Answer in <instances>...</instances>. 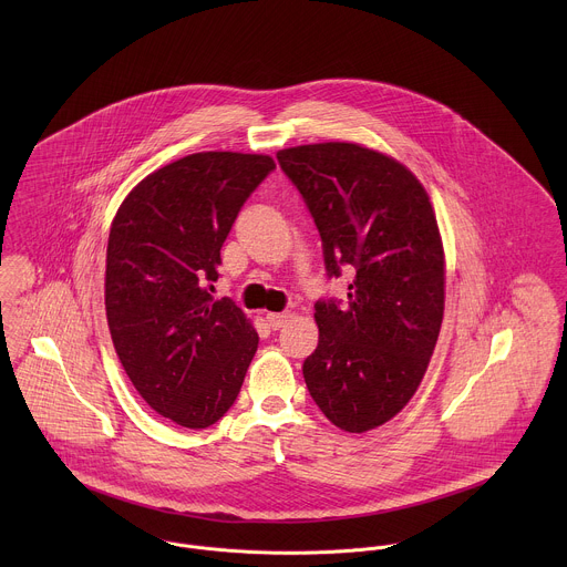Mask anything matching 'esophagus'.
Returning <instances> with one entry per match:
<instances>
[{"label": "esophagus", "mask_w": 567, "mask_h": 567, "mask_svg": "<svg viewBox=\"0 0 567 567\" xmlns=\"http://www.w3.org/2000/svg\"><path fill=\"white\" fill-rule=\"evenodd\" d=\"M288 319H290L288 312H268L266 315V321L272 329H281L284 324L288 323Z\"/></svg>", "instance_id": "34e87169"}]
</instances>
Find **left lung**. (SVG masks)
Masks as SVG:
<instances>
[{
  "mask_svg": "<svg viewBox=\"0 0 567 567\" xmlns=\"http://www.w3.org/2000/svg\"><path fill=\"white\" fill-rule=\"evenodd\" d=\"M323 243L327 277L355 272L347 301L319 299V347L303 378L344 432L393 419L423 380L445 306V259L430 198L402 163L358 144L277 153Z\"/></svg>",
  "mask_w": 567,
  "mask_h": 567,
  "instance_id": "left-lung-1",
  "label": "left lung"
}]
</instances>
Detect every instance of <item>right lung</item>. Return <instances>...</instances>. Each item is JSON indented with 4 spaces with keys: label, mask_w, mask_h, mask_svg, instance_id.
<instances>
[{
    "label": "right lung",
    "mask_w": 567,
    "mask_h": 567,
    "mask_svg": "<svg viewBox=\"0 0 567 567\" xmlns=\"http://www.w3.org/2000/svg\"><path fill=\"white\" fill-rule=\"evenodd\" d=\"M272 169L268 155H187L148 174L113 218V347L144 402L183 427L225 416L257 351L250 321L229 297L216 301L212 284L246 198Z\"/></svg>",
    "instance_id": "1"
}]
</instances>
